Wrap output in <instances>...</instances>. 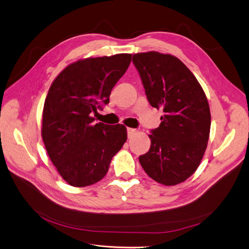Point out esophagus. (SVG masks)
<instances>
[{
	"mask_svg": "<svg viewBox=\"0 0 249 249\" xmlns=\"http://www.w3.org/2000/svg\"><path fill=\"white\" fill-rule=\"evenodd\" d=\"M137 132L136 129H133V128H127V135H128V138H131L135 133Z\"/></svg>",
	"mask_w": 249,
	"mask_h": 249,
	"instance_id": "obj_1",
	"label": "esophagus"
}]
</instances>
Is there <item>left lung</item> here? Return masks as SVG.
<instances>
[{
    "label": "left lung",
    "instance_id": "8db88e82",
    "mask_svg": "<svg viewBox=\"0 0 249 249\" xmlns=\"http://www.w3.org/2000/svg\"><path fill=\"white\" fill-rule=\"evenodd\" d=\"M132 62L150 106L164 112L139 163L155 181L176 185L196 171L207 148L211 129L207 96L192 72L174 56L139 53Z\"/></svg>",
    "mask_w": 249,
    "mask_h": 249
}]
</instances>
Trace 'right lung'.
<instances>
[{"instance_id": "1", "label": "right lung", "mask_w": 249, "mask_h": 249, "mask_svg": "<svg viewBox=\"0 0 249 249\" xmlns=\"http://www.w3.org/2000/svg\"><path fill=\"white\" fill-rule=\"evenodd\" d=\"M130 62V53L79 60L65 68L51 85L42 112L41 137L52 163L74 187L103 179L112 158L126 142L124 125L94 124L91 116L109 104L113 88Z\"/></svg>"}]
</instances>
